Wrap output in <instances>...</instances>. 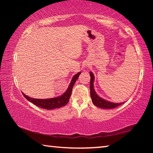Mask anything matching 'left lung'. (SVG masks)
Masks as SVG:
<instances>
[{"label":"left lung","instance_id":"obj_1","mask_svg":"<svg viewBox=\"0 0 153 153\" xmlns=\"http://www.w3.org/2000/svg\"><path fill=\"white\" fill-rule=\"evenodd\" d=\"M90 96H91V98H92L93 104H94L95 106H97V107L99 108H113L117 107L119 105H121V104H123V102L114 103V102H108L107 100L102 99V98L98 97L97 93L95 92L94 86H93V85H94L93 84V82H94V76L92 72H90Z\"/></svg>","mask_w":153,"mask_h":153}]
</instances>
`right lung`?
Here are the masks:
<instances>
[{
	"instance_id": "right-lung-1",
	"label": "right lung",
	"mask_w": 153,
	"mask_h": 153,
	"mask_svg": "<svg viewBox=\"0 0 153 153\" xmlns=\"http://www.w3.org/2000/svg\"><path fill=\"white\" fill-rule=\"evenodd\" d=\"M80 74L81 73L79 72L78 74L75 75L71 79V82L67 91L63 95L60 96V97L53 98H48V99H37V98H32L30 97H27V95H25L24 93H22V94L27 100H29L30 102L39 107L45 108V109H54V108H60L67 105V102H69V98H70L71 94L72 88H73L74 85L76 83L77 78H78Z\"/></svg>"
}]
</instances>
